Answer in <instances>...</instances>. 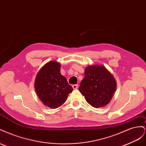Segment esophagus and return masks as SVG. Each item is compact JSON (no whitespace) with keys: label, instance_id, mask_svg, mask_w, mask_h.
Returning a JSON list of instances; mask_svg holds the SVG:
<instances>
[{"label":"esophagus","instance_id":"1","mask_svg":"<svg viewBox=\"0 0 146 146\" xmlns=\"http://www.w3.org/2000/svg\"><path fill=\"white\" fill-rule=\"evenodd\" d=\"M72 88H73L74 90H77L78 88V85H73Z\"/></svg>","mask_w":146,"mask_h":146}]
</instances>
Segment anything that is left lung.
I'll use <instances>...</instances> for the list:
<instances>
[{
    "label": "left lung",
    "instance_id": "left-lung-1",
    "mask_svg": "<svg viewBox=\"0 0 146 146\" xmlns=\"http://www.w3.org/2000/svg\"><path fill=\"white\" fill-rule=\"evenodd\" d=\"M116 89L115 79L105 66L92 65L85 69L78 90L88 104L98 108L110 102Z\"/></svg>",
    "mask_w": 146,
    "mask_h": 146
}]
</instances>
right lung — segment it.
Here are the masks:
<instances>
[{
    "mask_svg": "<svg viewBox=\"0 0 146 146\" xmlns=\"http://www.w3.org/2000/svg\"><path fill=\"white\" fill-rule=\"evenodd\" d=\"M60 64L50 61L39 70L35 81V89L39 99L50 108L55 109L62 105L72 87L60 73Z\"/></svg>",
    "mask_w": 146,
    "mask_h": 146,
    "instance_id": "add662e5",
    "label": "right lung"
}]
</instances>
